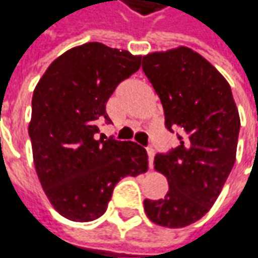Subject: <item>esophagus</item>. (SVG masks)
I'll use <instances>...</instances> for the list:
<instances>
[{"label":"esophagus","mask_w":258,"mask_h":258,"mask_svg":"<svg viewBox=\"0 0 258 258\" xmlns=\"http://www.w3.org/2000/svg\"><path fill=\"white\" fill-rule=\"evenodd\" d=\"M147 152H148V160H149V167H152V161H154V155H155V151L152 147H148L147 148Z\"/></svg>","instance_id":"34e87169"}]
</instances>
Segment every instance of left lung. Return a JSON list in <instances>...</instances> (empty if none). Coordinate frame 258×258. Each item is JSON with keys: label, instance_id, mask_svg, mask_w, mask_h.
Segmentation results:
<instances>
[{"label": "left lung", "instance_id": "1", "mask_svg": "<svg viewBox=\"0 0 258 258\" xmlns=\"http://www.w3.org/2000/svg\"><path fill=\"white\" fill-rule=\"evenodd\" d=\"M142 70L161 100L165 127L180 129L178 147L154 161L168 191L144 208L154 224L183 228L209 212L234 167L238 109L225 78L188 47L149 53Z\"/></svg>", "mask_w": 258, "mask_h": 258}]
</instances>
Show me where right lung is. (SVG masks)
<instances>
[{
    "label": "right lung",
    "instance_id": "obj_1",
    "mask_svg": "<svg viewBox=\"0 0 258 258\" xmlns=\"http://www.w3.org/2000/svg\"><path fill=\"white\" fill-rule=\"evenodd\" d=\"M139 68L141 56L91 42L55 59L34 88L29 136L36 173L55 211L70 221L100 218L120 178L148 170L145 148L96 135L100 120L111 122L110 96Z\"/></svg>",
    "mask_w": 258,
    "mask_h": 258
}]
</instances>
